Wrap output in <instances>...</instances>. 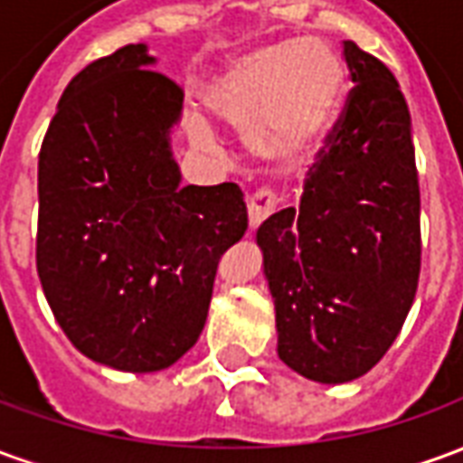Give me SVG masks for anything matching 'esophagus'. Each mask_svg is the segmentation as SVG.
Listing matches in <instances>:
<instances>
[{
	"label": "esophagus",
	"mask_w": 463,
	"mask_h": 463,
	"mask_svg": "<svg viewBox=\"0 0 463 463\" xmlns=\"http://www.w3.org/2000/svg\"><path fill=\"white\" fill-rule=\"evenodd\" d=\"M278 208V198L272 191H258L248 201V221H250V228H258L265 218H270L272 213Z\"/></svg>",
	"instance_id": "1"
}]
</instances>
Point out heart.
Returning a JSON list of instances; mask_svg holds the SVG:
<instances>
[{
	"label": "heart",
	"instance_id": "b5f03b06",
	"mask_svg": "<svg viewBox=\"0 0 463 463\" xmlns=\"http://www.w3.org/2000/svg\"><path fill=\"white\" fill-rule=\"evenodd\" d=\"M345 94V66L320 39L292 36L235 56L205 91L218 121L248 126L252 151L272 161H298L327 136ZM188 131L211 146L213 128L201 116Z\"/></svg>",
	"mask_w": 463,
	"mask_h": 463
}]
</instances>
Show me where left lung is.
<instances>
[{"label": "left lung", "mask_w": 463, "mask_h": 463, "mask_svg": "<svg viewBox=\"0 0 463 463\" xmlns=\"http://www.w3.org/2000/svg\"><path fill=\"white\" fill-rule=\"evenodd\" d=\"M354 89L305 181L300 208L258 228L275 302L278 357L302 377L345 384L397 340L421 265L411 118L397 79L345 42Z\"/></svg>", "instance_id": "left-lung-1"}]
</instances>
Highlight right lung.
<instances>
[{
  "mask_svg": "<svg viewBox=\"0 0 463 463\" xmlns=\"http://www.w3.org/2000/svg\"><path fill=\"white\" fill-rule=\"evenodd\" d=\"M146 44L69 81L39 153L36 270L81 354L161 372L198 342L218 260L248 231L235 183L181 185L183 91Z\"/></svg>",
  "mask_w": 463,
  "mask_h": 463,
  "instance_id": "add662e5",
  "label": "right lung"
}]
</instances>
